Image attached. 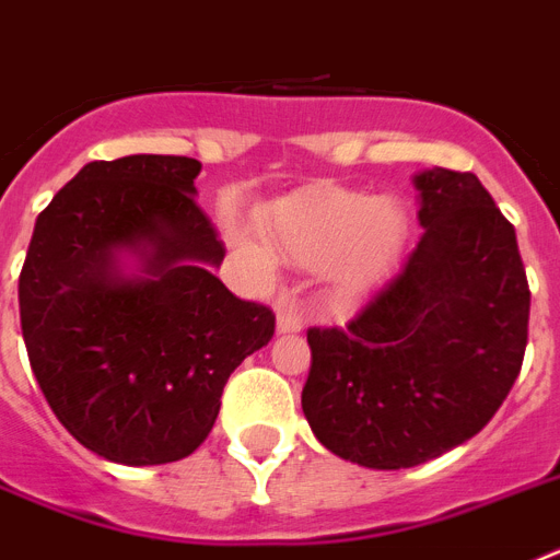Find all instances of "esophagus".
<instances>
[{
    "instance_id": "34e87169",
    "label": "esophagus",
    "mask_w": 560,
    "mask_h": 560,
    "mask_svg": "<svg viewBox=\"0 0 560 560\" xmlns=\"http://www.w3.org/2000/svg\"><path fill=\"white\" fill-rule=\"evenodd\" d=\"M304 329V318H301L299 307L293 301H284L279 304V313H276V332L279 335H295Z\"/></svg>"
}]
</instances>
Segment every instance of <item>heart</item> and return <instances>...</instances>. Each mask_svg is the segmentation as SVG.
Wrapping results in <instances>:
<instances>
[{
	"instance_id": "b5f03b06",
	"label": "heart",
	"mask_w": 560,
	"mask_h": 560,
	"mask_svg": "<svg viewBox=\"0 0 560 560\" xmlns=\"http://www.w3.org/2000/svg\"><path fill=\"white\" fill-rule=\"evenodd\" d=\"M256 228L276 256L320 270L329 293L347 304L372 295L395 273L411 231L400 202L338 186L273 199L259 211ZM231 236L247 242L240 228H231Z\"/></svg>"
}]
</instances>
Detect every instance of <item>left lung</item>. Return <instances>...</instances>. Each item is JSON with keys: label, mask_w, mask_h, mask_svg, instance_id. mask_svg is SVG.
Instances as JSON below:
<instances>
[{"label": "left lung", "mask_w": 560, "mask_h": 560, "mask_svg": "<svg viewBox=\"0 0 560 560\" xmlns=\"http://www.w3.org/2000/svg\"><path fill=\"white\" fill-rule=\"evenodd\" d=\"M422 240L402 273L338 329H310L301 408L340 459L415 468L499 411L527 347L529 287L515 228L470 172L411 177Z\"/></svg>", "instance_id": "obj_1"}]
</instances>
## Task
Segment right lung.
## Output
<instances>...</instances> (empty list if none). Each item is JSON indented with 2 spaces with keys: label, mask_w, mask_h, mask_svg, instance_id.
Returning <instances> with one entry per match:
<instances>
[{
  "label": "right lung",
  "mask_w": 560,
  "mask_h": 560,
  "mask_svg": "<svg viewBox=\"0 0 560 560\" xmlns=\"http://www.w3.org/2000/svg\"><path fill=\"white\" fill-rule=\"evenodd\" d=\"M199 160L86 163L33 228L19 315L58 422L92 454L143 468L194 454L228 377L276 315L213 276L225 259L197 208Z\"/></svg>",
  "instance_id": "1"
}]
</instances>
